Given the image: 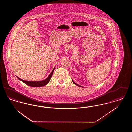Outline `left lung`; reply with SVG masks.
Instances as JSON below:
<instances>
[{"mask_svg":"<svg viewBox=\"0 0 132 132\" xmlns=\"http://www.w3.org/2000/svg\"><path fill=\"white\" fill-rule=\"evenodd\" d=\"M72 81H73V83H74L75 85H76V86H79V87H82V86H80V85H79L77 84L76 82H75L73 81V80H72Z\"/></svg>","mask_w":132,"mask_h":132,"instance_id":"1","label":"left lung"}]
</instances>
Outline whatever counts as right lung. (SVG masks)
<instances>
[{
	"label": "right lung",
	"mask_w": 132,
	"mask_h": 132,
	"mask_svg": "<svg viewBox=\"0 0 132 132\" xmlns=\"http://www.w3.org/2000/svg\"><path fill=\"white\" fill-rule=\"evenodd\" d=\"M55 68V67H54L53 68V69L52 71V72H51V73L50 74V75L48 76V77L46 79H45L44 80L40 81H25V80H23L20 79L17 76H16V77H17V78L19 79V80H20L21 81L24 82L26 85H27L29 86H31L32 87H43V86H45L46 85H47L50 82V78H51L52 76L53 75V71H54Z\"/></svg>",
	"instance_id": "add662e5"
}]
</instances>
